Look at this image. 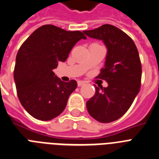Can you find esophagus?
I'll return each instance as SVG.
<instances>
[{"label": "esophagus", "mask_w": 159, "mask_h": 159, "mask_svg": "<svg viewBox=\"0 0 159 159\" xmlns=\"http://www.w3.org/2000/svg\"><path fill=\"white\" fill-rule=\"evenodd\" d=\"M77 84H78L79 87L83 86V85L85 84V82H84V81H83V80H79L78 82H77Z\"/></svg>", "instance_id": "obj_1"}]
</instances>
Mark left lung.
I'll return each instance as SVG.
<instances>
[{"label": "left lung", "instance_id": "left-lung-1", "mask_svg": "<svg viewBox=\"0 0 159 159\" xmlns=\"http://www.w3.org/2000/svg\"><path fill=\"white\" fill-rule=\"evenodd\" d=\"M84 33L102 40L107 47L104 66L98 78L108 83L107 88L96 87V93L86 103L91 116L109 123L125 113L140 91L142 64L132 39L114 25H101Z\"/></svg>", "mask_w": 159, "mask_h": 159}]
</instances>
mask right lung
<instances>
[{
	"label": "right lung",
	"mask_w": 159,
	"mask_h": 159,
	"mask_svg": "<svg viewBox=\"0 0 159 159\" xmlns=\"http://www.w3.org/2000/svg\"><path fill=\"white\" fill-rule=\"evenodd\" d=\"M86 39L80 31L44 25L21 45L16 57L13 78L19 100L33 117L50 120L64 110L77 82H63L53 70L59 62L66 60L77 42Z\"/></svg>",
	"instance_id": "1"
}]
</instances>
